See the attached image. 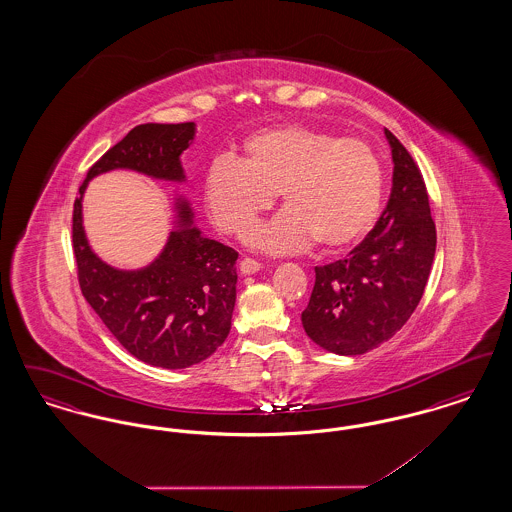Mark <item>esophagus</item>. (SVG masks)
Here are the masks:
<instances>
[{"label":"esophagus","instance_id":"1","mask_svg":"<svg viewBox=\"0 0 512 512\" xmlns=\"http://www.w3.org/2000/svg\"><path fill=\"white\" fill-rule=\"evenodd\" d=\"M261 268H263V265H261L259 261L251 259V257H244V259H242V263H240V270H242V274H255V272H259Z\"/></svg>","mask_w":512,"mask_h":512}]
</instances>
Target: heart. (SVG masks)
Here are the masks:
<instances>
[{
  "instance_id": "b5f03b06",
  "label": "heart",
  "mask_w": 512,
  "mask_h": 512,
  "mask_svg": "<svg viewBox=\"0 0 512 512\" xmlns=\"http://www.w3.org/2000/svg\"><path fill=\"white\" fill-rule=\"evenodd\" d=\"M280 192L286 207L249 242L268 253L297 251L317 240L326 249L357 244L374 228L384 171L361 138L313 126H280L244 142V157L220 155L205 174L207 211L222 232L242 236Z\"/></svg>"
}]
</instances>
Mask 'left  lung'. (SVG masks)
<instances>
[{"label": "left lung", "mask_w": 512, "mask_h": 512, "mask_svg": "<svg viewBox=\"0 0 512 512\" xmlns=\"http://www.w3.org/2000/svg\"><path fill=\"white\" fill-rule=\"evenodd\" d=\"M386 138L393 157L388 207L347 257L315 267V288L301 313L307 336L338 355H363L403 328L436 255V224L422 172L388 128Z\"/></svg>", "instance_id": "left-lung-1"}]
</instances>
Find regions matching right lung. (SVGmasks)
Segmentation results:
<instances>
[{
  "label": "right lung",
  "instance_id": "obj_1",
  "mask_svg": "<svg viewBox=\"0 0 512 512\" xmlns=\"http://www.w3.org/2000/svg\"><path fill=\"white\" fill-rule=\"evenodd\" d=\"M194 132V122L132 128L90 167L73 209V251L84 299L130 355L171 370L205 361L226 340L236 303L238 253L205 238L192 226L190 205L180 201V228L171 232L159 259L132 272L111 268L86 242L80 199L90 178L113 169L182 180L180 153Z\"/></svg>",
  "mask_w": 512,
  "mask_h": 512
}]
</instances>
